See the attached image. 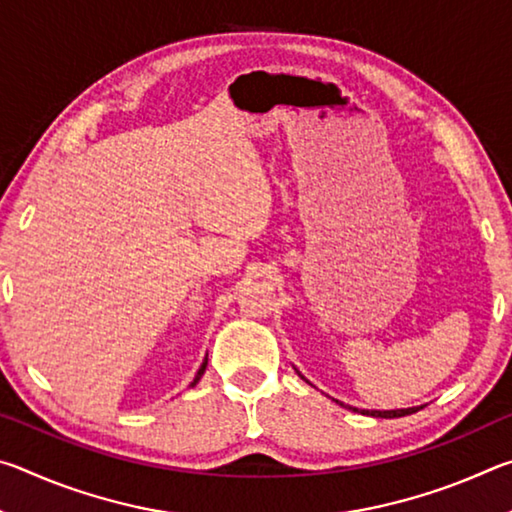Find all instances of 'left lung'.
I'll use <instances>...</instances> for the list:
<instances>
[{"mask_svg": "<svg viewBox=\"0 0 512 512\" xmlns=\"http://www.w3.org/2000/svg\"><path fill=\"white\" fill-rule=\"evenodd\" d=\"M305 379V377H302ZM341 406H345L343 402H339ZM348 409H352V406H348ZM357 411V409H354ZM418 411V406H415V409H397V411H366L368 415H372V418H402V415H411V413H415Z\"/></svg>", "mask_w": 512, "mask_h": 512, "instance_id": "8db88e82", "label": "left lung"}]
</instances>
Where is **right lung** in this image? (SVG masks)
<instances>
[{"instance_id":"add662e5","label":"right lung","mask_w":512,"mask_h":512,"mask_svg":"<svg viewBox=\"0 0 512 512\" xmlns=\"http://www.w3.org/2000/svg\"><path fill=\"white\" fill-rule=\"evenodd\" d=\"M205 368H207V357H205V361H203V366L198 368V372H196V377H194V381H192V386H196L198 384V379L203 377V372H205Z\"/></svg>"}]
</instances>
